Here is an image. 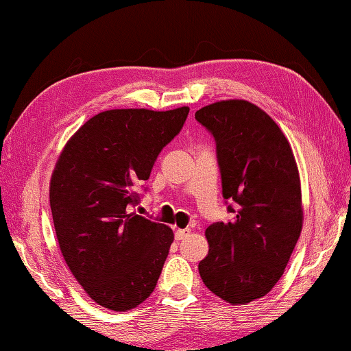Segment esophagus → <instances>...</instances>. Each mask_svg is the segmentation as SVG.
<instances>
[{"mask_svg":"<svg viewBox=\"0 0 351 351\" xmlns=\"http://www.w3.org/2000/svg\"><path fill=\"white\" fill-rule=\"evenodd\" d=\"M189 233H191V228H178L175 232V238L182 239V238H186Z\"/></svg>","mask_w":351,"mask_h":351,"instance_id":"1","label":"esophagus"}]
</instances>
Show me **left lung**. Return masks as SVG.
<instances>
[{
    "instance_id": "obj_1",
    "label": "left lung",
    "mask_w": 351,
    "mask_h": 351,
    "mask_svg": "<svg viewBox=\"0 0 351 351\" xmlns=\"http://www.w3.org/2000/svg\"><path fill=\"white\" fill-rule=\"evenodd\" d=\"M216 140L222 195L232 222L206 228L208 255L198 271L230 304L269 293L284 274L302 228L301 182L291 146L269 114L241 99L197 110Z\"/></svg>"
}]
</instances>
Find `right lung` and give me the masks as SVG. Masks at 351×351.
<instances>
[{"mask_svg":"<svg viewBox=\"0 0 351 351\" xmlns=\"http://www.w3.org/2000/svg\"><path fill=\"white\" fill-rule=\"evenodd\" d=\"M189 107L167 112L107 110L72 135L50 181V208L62 257L93 301L110 311L137 307L156 289L173 243L164 223L132 208Z\"/></svg>","mask_w":351,"mask_h":351,"instance_id":"right-lung-1","label":"right lung"}]
</instances>
